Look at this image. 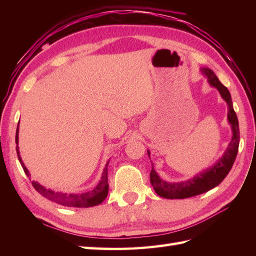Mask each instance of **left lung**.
Here are the masks:
<instances>
[{
  "mask_svg": "<svg viewBox=\"0 0 256 256\" xmlns=\"http://www.w3.org/2000/svg\"><path fill=\"white\" fill-rule=\"evenodd\" d=\"M204 74L208 77L211 86H216L219 90L221 96L224 98L229 106V113H228V120L232 125L233 136L229 144V148L226 150L224 155L222 156L216 165L208 168V170L200 172L199 175L189 179L187 182H166L157 175L154 168L152 167L150 174V179L152 186L154 187L156 194L162 198L167 199H184L189 197H194L200 194L206 192L208 190L214 188L224 180L228 174L231 170L233 162L238 150V143H240V130H238V121L236 113L233 110L231 94L226 86L220 82L216 76L211 72L210 69H202ZM150 155V154H148ZM153 166V165H152Z\"/></svg>",
  "mask_w": 256,
  "mask_h": 256,
  "instance_id": "obj_1",
  "label": "left lung"
}]
</instances>
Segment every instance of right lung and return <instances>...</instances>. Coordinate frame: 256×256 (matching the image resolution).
Masks as SVG:
<instances>
[{
  "label": "right lung",
  "mask_w": 256,
  "mask_h": 256,
  "mask_svg": "<svg viewBox=\"0 0 256 256\" xmlns=\"http://www.w3.org/2000/svg\"><path fill=\"white\" fill-rule=\"evenodd\" d=\"M15 143L18 144V126L16 130V136H15ZM16 153L18 156V160L20 162L22 167L27 175L30 177V172L26 170L25 165L22 162V158L20 156L18 146H16ZM32 187L36 189V192H40L42 197L47 198L48 200L56 202L58 204H62L64 206H74V208H88V206H94L96 204H100L103 200L106 198L108 192V165L106 166L102 174V178L99 182V184L91 192H84V194H62V192H52L50 189H46L42 187L36 182H32Z\"/></svg>",
  "instance_id": "add662e5"
}]
</instances>
